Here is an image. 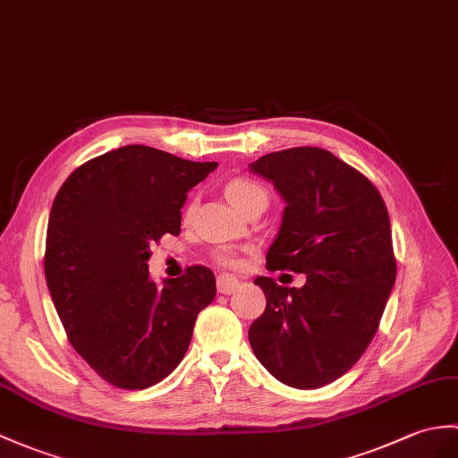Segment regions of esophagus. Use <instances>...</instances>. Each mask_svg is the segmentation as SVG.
<instances>
[{"mask_svg":"<svg viewBox=\"0 0 458 458\" xmlns=\"http://www.w3.org/2000/svg\"><path fill=\"white\" fill-rule=\"evenodd\" d=\"M216 286H218L220 294H232V293L238 291L240 281L230 277V275H220L218 281H216Z\"/></svg>","mask_w":458,"mask_h":458,"instance_id":"esophagus-1","label":"esophagus"}]
</instances>
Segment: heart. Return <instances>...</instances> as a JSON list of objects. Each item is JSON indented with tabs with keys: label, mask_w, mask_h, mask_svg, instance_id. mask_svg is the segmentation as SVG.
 <instances>
[{
	"label": "heart",
	"mask_w": 458,
	"mask_h": 458,
	"mask_svg": "<svg viewBox=\"0 0 458 458\" xmlns=\"http://www.w3.org/2000/svg\"><path fill=\"white\" fill-rule=\"evenodd\" d=\"M226 197L238 210L246 208L255 199H267V191L253 179H233L226 185ZM215 259L225 267H240V258L232 250H220L215 253Z\"/></svg>",
	"instance_id": "obj_1"
}]
</instances>
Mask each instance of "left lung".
Masks as SVG:
<instances>
[{
  "instance_id": "obj_1",
  "label": "left lung",
  "mask_w": 458,
  "mask_h": 458,
  "mask_svg": "<svg viewBox=\"0 0 458 458\" xmlns=\"http://www.w3.org/2000/svg\"><path fill=\"white\" fill-rule=\"evenodd\" d=\"M286 203L267 271L306 273L302 289L258 277L267 299L250 326L259 363L293 388H320L345 375L375 337L396 258L377 187L322 148L299 146L250 164Z\"/></svg>"
}]
</instances>
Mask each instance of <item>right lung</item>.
Segmentation results:
<instances>
[{
    "mask_svg": "<svg viewBox=\"0 0 458 458\" xmlns=\"http://www.w3.org/2000/svg\"><path fill=\"white\" fill-rule=\"evenodd\" d=\"M216 162L150 146L116 148L80 165L52 203L45 277L73 349L109 385L142 390L181 363L216 279L193 265L150 281V246L181 232L187 191Z\"/></svg>",
    "mask_w": 458,
    "mask_h": 458,
    "instance_id": "right-lung-1",
    "label": "right lung"
}]
</instances>
